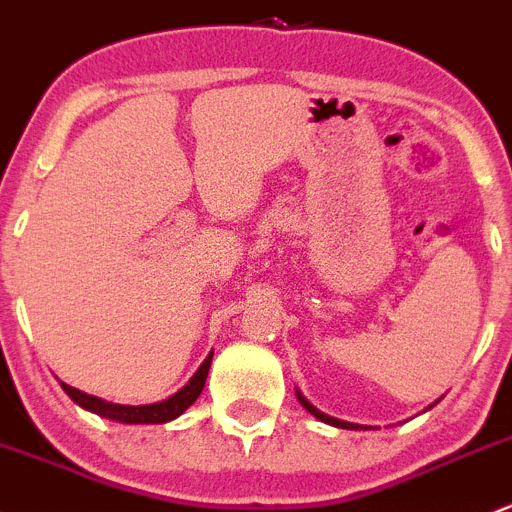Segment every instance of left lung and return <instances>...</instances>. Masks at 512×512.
Listing matches in <instances>:
<instances>
[{
	"label": "left lung",
	"mask_w": 512,
	"mask_h": 512,
	"mask_svg": "<svg viewBox=\"0 0 512 512\" xmlns=\"http://www.w3.org/2000/svg\"><path fill=\"white\" fill-rule=\"evenodd\" d=\"M297 399H299V404L304 406V409L309 411V414H312L314 418H319V421H324V423H329V426H337V428H347V431H361V428H366V426H359V423H349V421H339V418H334V416H327V414H322V411L317 409V406H312L309 404L307 399H304L302 394H299L297 391ZM433 406V404H431ZM431 406H428V409H431Z\"/></svg>",
	"instance_id": "obj_1"
}]
</instances>
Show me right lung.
Instances as JSON below:
<instances>
[{
	"mask_svg": "<svg viewBox=\"0 0 512 512\" xmlns=\"http://www.w3.org/2000/svg\"><path fill=\"white\" fill-rule=\"evenodd\" d=\"M210 361H213V352L208 354V359L200 364V369L195 371L193 379L178 391V394L168 396L165 401H158V404H146V406H123V404H111V401H103L98 396L84 394V391L74 389V386L64 384L61 381V389L71 396V401L81 406V409L91 411V414H98L103 418H111V421L118 423H168L173 418H178L188 409L190 404H195V399L200 396L203 391L205 379H208V371H210Z\"/></svg>",
	"mask_w": 512,
	"mask_h": 512,
	"instance_id": "add662e5",
	"label": "right lung"
}]
</instances>
